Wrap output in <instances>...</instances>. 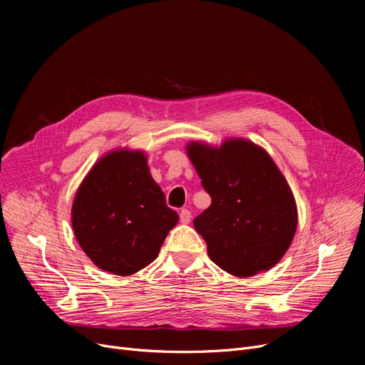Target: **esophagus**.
<instances>
[{"instance_id":"esophagus-1","label":"esophagus","mask_w":365,"mask_h":365,"mask_svg":"<svg viewBox=\"0 0 365 365\" xmlns=\"http://www.w3.org/2000/svg\"><path fill=\"white\" fill-rule=\"evenodd\" d=\"M190 217H192V216H190V212H189V210L183 208L182 212H180V222L186 225V223H189V222H190Z\"/></svg>"}]
</instances>
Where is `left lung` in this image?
Segmentation results:
<instances>
[{
    "label": "left lung",
    "mask_w": 365,
    "mask_h": 365,
    "mask_svg": "<svg viewBox=\"0 0 365 365\" xmlns=\"http://www.w3.org/2000/svg\"><path fill=\"white\" fill-rule=\"evenodd\" d=\"M187 155L212 197V205L194 219L210 259L237 277L271 269L297 227L293 194L272 158L242 139L219 149L194 142Z\"/></svg>",
    "instance_id": "obj_1"
}]
</instances>
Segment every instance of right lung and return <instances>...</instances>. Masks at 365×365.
<instances>
[{"mask_svg": "<svg viewBox=\"0 0 365 365\" xmlns=\"http://www.w3.org/2000/svg\"><path fill=\"white\" fill-rule=\"evenodd\" d=\"M178 220L139 150L105 155L81 183L72 205V227L84 253L101 269L123 277L157 259Z\"/></svg>", "mask_w": 365, "mask_h": 365, "instance_id": "1", "label": "right lung"}]
</instances>
